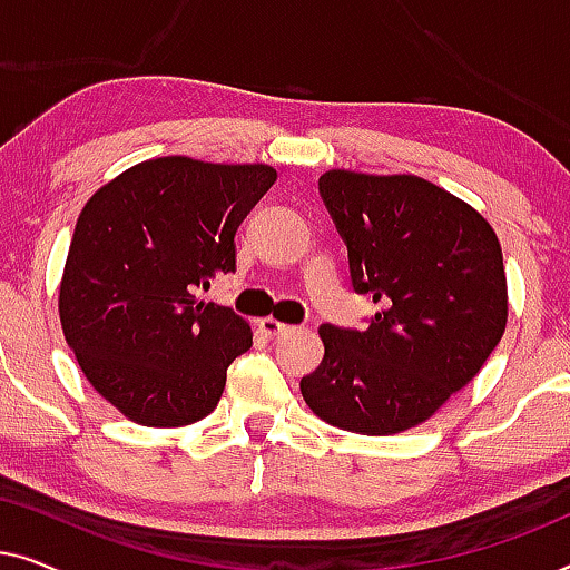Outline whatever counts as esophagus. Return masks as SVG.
Masks as SVG:
<instances>
[{
  "mask_svg": "<svg viewBox=\"0 0 570 570\" xmlns=\"http://www.w3.org/2000/svg\"><path fill=\"white\" fill-rule=\"evenodd\" d=\"M259 326H262V332L267 334V337H285V334L295 332V326L277 322V318H262Z\"/></svg>",
  "mask_w": 570,
  "mask_h": 570,
  "instance_id": "1",
  "label": "esophagus"
}]
</instances>
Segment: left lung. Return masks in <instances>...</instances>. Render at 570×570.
Segmentation results:
<instances>
[{
    "label": "left lung",
    "mask_w": 570,
    "mask_h": 570,
    "mask_svg": "<svg viewBox=\"0 0 570 570\" xmlns=\"http://www.w3.org/2000/svg\"><path fill=\"white\" fill-rule=\"evenodd\" d=\"M326 209L355 293L381 311L365 332L324 324V361L301 379L314 415L342 431H410L478 376L505 332L503 254L478 209L420 176L326 170Z\"/></svg>",
    "instance_id": "obj_1"
}]
</instances>
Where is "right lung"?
Returning <instances> with one entry per match:
<instances>
[{
    "instance_id": "1",
    "label": "right lung",
    "mask_w": 570,
    "mask_h": 570,
    "mask_svg": "<svg viewBox=\"0 0 570 570\" xmlns=\"http://www.w3.org/2000/svg\"><path fill=\"white\" fill-rule=\"evenodd\" d=\"M275 178L264 163L168 155L124 170L82 207L59 318L85 379L124 417L181 428L217 407L252 326L194 291L236 269L238 225Z\"/></svg>"
}]
</instances>
